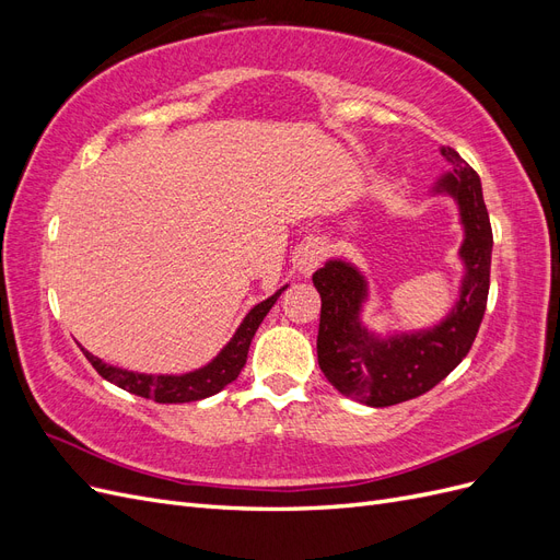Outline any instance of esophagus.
<instances>
[{
    "mask_svg": "<svg viewBox=\"0 0 560 560\" xmlns=\"http://www.w3.org/2000/svg\"><path fill=\"white\" fill-rule=\"evenodd\" d=\"M325 254H327L325 245L317 243V241H311L306 245H301L299 252H296V259H294L299 273L301 276H313L315 270L319 268V264L325 261Z\"/></svg>",
    "mask_w": 560,
    "mask_h": 560,
    "instance_id": "34e87169",
    "label": "esophagus"
}]
</instances>
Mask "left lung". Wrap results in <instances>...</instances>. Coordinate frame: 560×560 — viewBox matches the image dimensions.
I'll return each mask as SVG.
<instances>
[{"label": "left lung", "instance_id": "8db88e82", "mask_svg": "<svg viewBox=\"0 0 560 560\" xmlns=\"http://www.w3.org/2000/svg\"><path fill=\"white\" fill-rule=\"evenodd\" d=\"M451 171L439 177L430 196L453 198L463 226L457 259L463 280L453 308L436 325L411 331L376 334L362 319L369 280L348 259H327L313 284L322 299L317 362L338 393L374 406H393L420 397L465 360L486 313L493 231L483 202L481 179L455 149L442 147Z\"/></svg>", "mask_w": 560, "mask_h": 560}]
</instances>
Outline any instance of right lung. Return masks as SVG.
<instances>
[{"instance_id":"1","label":"right lung","mask_w":560,"mask_h":560,"mask_svg":"<svg viewBox=\"0 0 560 560\" xmlns=\"http://www.w3.org/2000/svg\"><path fill=\"white\" fill-rule=\"evenodd\" d=\"M287 287L290 284L280 287L276 294H270L268 299L257 303V306L245 315L241 327L235 329L231 341L219 350L208 364H202L194 371H186V374H140V371L112 366L100 358H95V354L89 352L86 348L81 350L100 376L126 389V393H132L144 399H154L159 404H186V401L206 399L217 395L219 389H224L229 383L238 378L241 369L247 362V350L254 334H257L264 317L268 315L270 308H273V303Z\"/></svg>"}]
</instances>
